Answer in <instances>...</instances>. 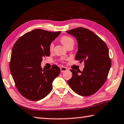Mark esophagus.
<instances>
[{
    "label": "esophagus",
    "mask_w": 124,
    "mask_h": 124,
    "mask_svg": "<svg viewBox=\"0 0 124 124\" xmlns=\"http://www.w3.org/2000/svg\"><path fill=\"white\" fill-rule=\"evenodd\" d=\"M67 69H68L67 68L65 67H62L60 68L61 72H64L65 71H67Z\"/></svg>",
    "instance_id": "obj_1"
}]
</instances>
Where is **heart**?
<instances>
[{
	"label": "heart",
	"mask_w": 124,
	"mask_h": 124,
	"mask_svg": "<svg viewBox=\"0 0 124 124\" xmlns=\"http://www.w3.org/2000/svg\"><path fill=\"white\" fill-rule=\"evenodd\" d=\"M61 42L63 44L64 47H65L67 46H68V45H69L70 43H74V40L72 39V38L69 37V36H62L61 39ZM53 48H54V45H53V43H51L50 45V50H52L53 49Z\"/></svg>",
	"instance_id": "obj_1"
}]
</instances>
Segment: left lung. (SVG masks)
Wrapping results in <instances>:
<instances>
[{
  "mask_svg": "<svg viewBox=\"0 0 124 124\" xmlns=\"http://www.w3.org/2000/svg\"><path fill=\"white\" fill-rule=\"evenodd\" d=\"M76 38L78 50L75 59L84 61L83 71L70 70L71 78L69 85L80 96H89L94 94L105 83L110 71L111 61L105 43L93 31L83 27L67 31Z\"/></svg>",
  "mask_w": 124,
  "mask_h": 124,
  "instance_id": "8db88e82",
  "label": "left lung"
}]
</instances>
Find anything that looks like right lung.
Returning a JSON list of instances; mask_svg holds the SVG:
<instances>
[{
    "instance_id": "1",
    "label": "right lung",
    "mask_w": 124,
    "mask_h": 124,
    "mask_svg": "<svg viewBox=\"0 0 124 124\" xmlns=\"http://www.w3.org/2000/svg\"><path fill=\"white\" fill-rule=\"evenodd\" d=\"M60 33L33 30L19 38L12 48L11 73L19 93L29 100L37 101L47 96L60 73L57 65L48 70L42 69L41 65L42 58L50 55L51 43Z\"/></svg>"
}]
</instances>
